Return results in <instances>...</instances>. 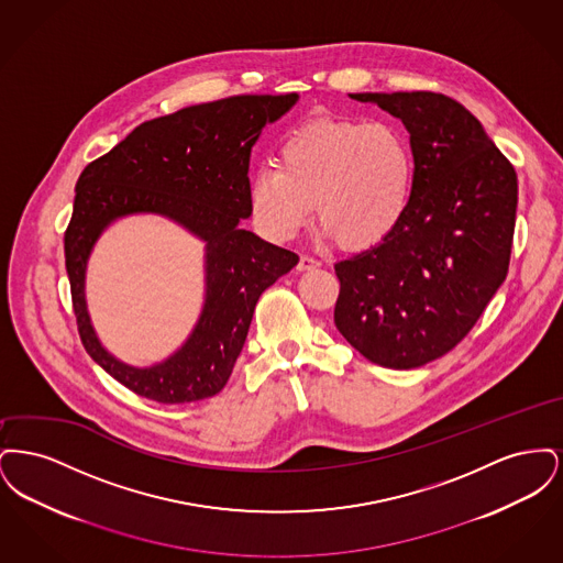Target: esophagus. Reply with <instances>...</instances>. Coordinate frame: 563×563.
Instances as JSON below:
<instances>
[{"mask_svg":"<svg viewBox=\"0 0 563 563\" xmlns=\"http://www.w3.org/2000/svg\"><path fill=\"white\" fill-rule=\"evenodd\" d=\"M321 266V262L317 260V257H310V255H299V264H297V269H312L319 268Z\"/></svg>","mask_w":563,"mask_h":563,"instance_id":"1","label":"esophagus"}]
</instances>
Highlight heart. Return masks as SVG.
<instances>
[{
  "label": "heart",
  "instance_id": "1",
  "mask_svg": "<svg viewBox=\"0 0 563 563\" xmlns=\"http://www.w3.org/2000/svg\"><path fill=\"white\" fill-rule=\"evenodd\" d=\"M276 162L249 184L255 221L274 241H291L317 207L322 239L367 249L407 211L413 154L395 124L317 118L280 143Z\"/></svg>",
  "mask_w": 563,
  "mask_h": 563
}]
</instances>
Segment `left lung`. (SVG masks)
Listing matches in <instances>:
<instances>
[{"instance_id": "8db88e82", "label": "left lung", "mask_w": 563, "mask_h": 563, "mask_svg": "<svg viewBox=\"0 0 563 563\" xmlns=\"http://www.w3.org/2000/svg\"><path fill=\"white\" fill-rule=\"evenodd\" d=\"M399 118L413 181L399 225L335 264V327L367 361L413 369L460 344L509 272L515 168L457 101L437 92H358Z\"/></svg>"}]
</instances>
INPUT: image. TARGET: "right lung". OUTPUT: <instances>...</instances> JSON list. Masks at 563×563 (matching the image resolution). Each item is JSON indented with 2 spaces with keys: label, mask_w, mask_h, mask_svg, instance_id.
Segmentation results:
<instances>
[{
  "label": "right lung",
  "mask_w": 563,
  "mask_h": 563,
  "mask_svg": "<svg viewBox=\"0 0 563 563\" xmlns=\"http://www.w3.org/2000/svg\"><path fill=\"white\" fill-rule=\"evenodd\" d=\"M297 95H241L143 122L81 170L65 232L81 344L111 377L152 401H200L217 395L241 354L260 295L299 257L242 230L253 213L249 161L266 124ZM162 213L206 242V303L189 340L152 368L115 360L96 338L85 306L87 257L108 225L126 213Z\"/></svg>",
  "instance_id": "add662e5"
}]
</instances>
